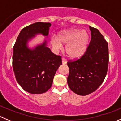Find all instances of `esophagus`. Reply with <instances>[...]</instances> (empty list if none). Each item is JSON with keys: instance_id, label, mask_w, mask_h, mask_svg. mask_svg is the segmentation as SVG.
<instances>
[{"instance_id": "obj_1", "label": "esophagus", "mask_w": 121, "mask_h": 121, "mask_svg": "<svg viewBox=\"0 0 121 121\" xmlns=\"http://www.w3.org/2000/svg\"><path fill=\"white\" fill-rule=\"evenodd\" d=\"M62 61L63 64H67V60H66V59L65 58V57H62Z\"/></svg>"}]
</instances>
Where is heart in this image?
Listing matches in <instances>:
<instances>
[{"label":"heart","instance_id":"1","mask_svg":"<svg viewBox=\"0 0 121 121\" xmlns=\"http://www.w3.org/2000/svg\"><path fill=\"white\" fill-rule=\"evenodd\" d=\"M88 40L89 36L86 31L74 28L60 32L58 37L53 35L51 37V43L57 51L62 49V43L67 44L65 50L68 56L72 59H77L85 53Z\"/></svg>","mask_w":121,"mask_h":121}]
</instances>
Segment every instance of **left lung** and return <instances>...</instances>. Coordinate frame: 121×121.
Listing matches in <instances>:
<instances>
[{"mask_svg": "<svg viewBox=\"0 0 121 121\" xmlns=\"http://www.w3.org/2000/svg\"><path fill=\"white\" fill-rule=\"evenodd\" d=\"M91 40L85 53L75 60H69L67 78L70 89L85 96L96 90L106 76L108 67L107 42L98 29L90 26Z\"/></svg>", "mask_w": 121, "mask_h": 121, "instance_id": "1", "label": "left lung"}]
</instances>
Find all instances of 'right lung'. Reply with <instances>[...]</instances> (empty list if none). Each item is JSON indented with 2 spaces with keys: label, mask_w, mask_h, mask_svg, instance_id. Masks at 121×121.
<instances>
[{
  "label": "right lung",
  "mask_w": 121,
  "mask_h": 121,
  "mask_svg": "<svg viewBox=\"0 0 121 121\" xmlns=\"http://www.w3.org/2000/svg\"><path fill=\"white\" fill-rule=\"evenodd\" d=\"M50 23L36 22L23 28L13 47V67L18 84L31 94H42L51 88L56 72L62 65L60 56L56 55L47 47L45 40L34 49L27 47L35 35L47 36Z\"/></svg>",
  "instance_id": "1"
}]
</instances>
